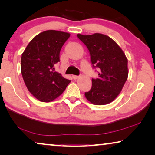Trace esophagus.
<instances>
[{"instance_id":"esophagus-1","label":"esophagus","mask_w":155,"mask_h":155,"mask_svg":"<svg viewBox=\"0 0 155 155\" xmlns=\"http://www.w3.org/2000/svg\"><path fill=\"white\" fill-rule=\"evenodd\" d=\"M80 78V76H78V75H73V78L74 80H77L78 78Z\"/></svg>"}]
</instances>
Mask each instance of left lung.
Returning a JSON list of instances; mask_svg holds the SVG:
<instances>
[{"mask_svg":"<svg viewBox=\"0 0 155 155\" xmlns=\"http://www.w3.org/2000/svg\"><path fill=\"white\" fill-rule=\"evenodd\" d=\"M78 37L87 47L93 66L99 68V78L92 80V88L84 93L86 99L94 105L112 102L121 92L128 78V58L109 36L100 33L78 34Z\"/></svg>","mask_w":155,"mask_h":155,"instance_id":"left-lung-1","label":"left lung"}]
</instances>
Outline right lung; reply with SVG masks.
<instances>
[{
	"label": "right lung",
	"instance_id": "add662e5",
	"mask_svg": "<svg viewBox=\"0 0 155 155\" xmlns=\"http://www.w3.org/2000/svg\"><path fill=\"white\" fill-rule=\"evenodd\" d=\"M71 34L46 30L35 36L28 44L21 58V73L29 92L42 102L58 97L71 80L55 71L60 61L61 48Z\"/></svg>",
	"mask_w": 155,
	"mask_h": 155
}]
</instances>
